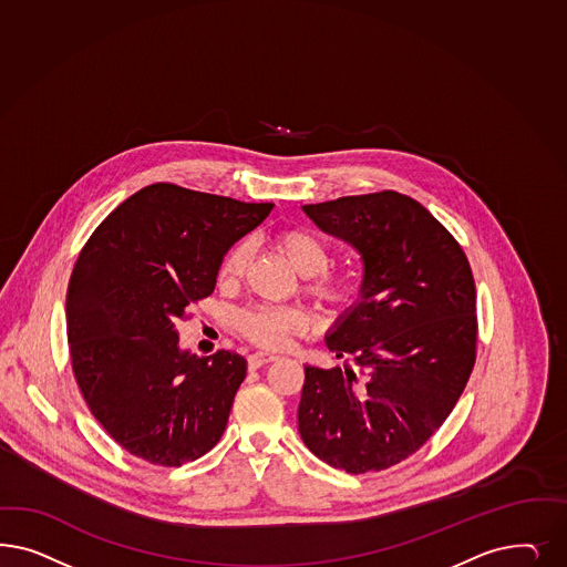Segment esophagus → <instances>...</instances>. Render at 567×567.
<instances>
[{
	"label": "esophagus",
	"instance_id": "34e87169",
	"mask_svg": "<svg viewBox=\"0 0 567 567\" xmlns=\"http://www.w3.org/2000/svg\"><path fill=\"white\" fill-rule=\"evenodd\" d=\"M275 359H277L275 352H252L248 357V367L258 369V367L267 365V363H274Z\"/></svg>",
	"mask_w": 567,
	"mask_h": 567
}]
</instances>
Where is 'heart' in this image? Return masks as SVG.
Returning a JSON list of instances; mask_svg holds the SVG:
<instances>
[{"instance_id": "obj_1", "label": "heart", "mask_w": 567, "mask_h": 567, "mask_svg": "<svg viewBox=\"0 0 567 567\" xmlns=\"http://www.w3.org/2000/svg\"><path fill=\"white\" fill-rule=\"evenodd\" d=\"M274 246L286 256L293 269L309 277L307 290L321 305H342L350 293V277L342 271L328 269L329 252L326 241L311 229L288 227L274 236ZM248 262L246 244H236L220 260V284H236ZM239 331L258 347L279 348L288 338L302 331L307 317L292 307H255L244 311L238 319Z\"/></svg>"}]
</instances>
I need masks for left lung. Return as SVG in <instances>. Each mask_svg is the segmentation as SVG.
Here are the masks:
<instances>
[{
    "mask_svg": "<svg viewBox=\"0 0 567 567\" xmlns=\"http://www.w3.org/2000/svg\"><path fill=\"white\" fill-rule=\"evenodd\" d=\"M302 210L363 262L359 298L326 333L344 369L305 365L298 432L348 474L413 455L457 404L475 363V284L465 252L396 192Z\"/></svg>",
    "mask_w": 567,
    "mask_h": 567,
    "instance_id": "obj_1",
    "label": "left lung"
}]
</instances>
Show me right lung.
I'll use <instances>...</instances> for the list:
<instances>
[{
  "mask_svg": "<svg viewBox=\"0 0 567 567\" xmlns=\"http://www.w3.org/2000/svg\"><path fill=\"white\" fill-rule=\"evenodd\" d=\"M274 210L154 183L118 204L76 258L66 292L74 378L125 451L179 467L219 442L246 359L179 347L183 311L215 290L220 260Z\"/></svg>",
  "mask_w": 567,
  "mask_h": 567,
  "instance_id": "add662e5",
  "label": "right lung"
}]
</instances>
